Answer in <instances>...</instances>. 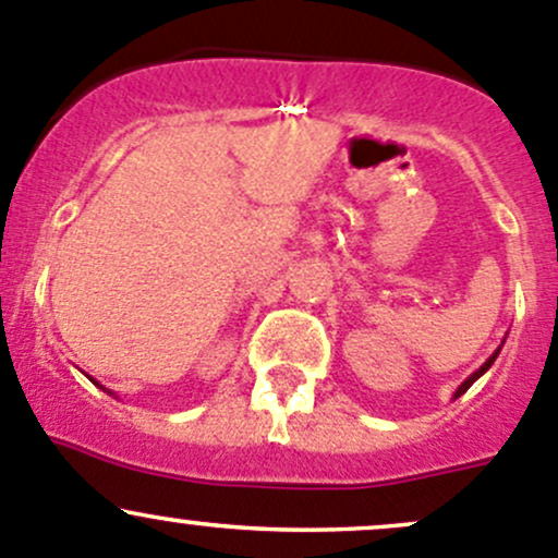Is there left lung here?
<instances>
[{
  "label": "left lung",
  "instance_id": "1",
  "mask_svg": "<svg viewBox=\"0 0 558 558\" xmlns=\"http://www.w3.org/2000/svg\"><path fill=\"white\" fill-rule=\"evenodd\" d=\"M497 356H499V348H497V351H494V353H492V356H488V362H486V364H483V367H481V369H477V373H472V375H470V378H466V380H464V384H461L459 388H456L453 399H456V397H461V393H464V391H466V388H470L472 384H475V380H477V378H481V375H483V373H486V369H488V367H492V364H494V359H497Z\"/></svg>",
  "mask_w": 558,
  "mask_h": 558
}]
</instances>
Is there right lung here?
<instances>
[{
    "label": "right lung",
    "instance_id": "right-lung-1",
    "mask_svg": "<svg viewBox=\"0 0 558 558\" xmlns=\"http://www.w3.org/2000/svg\"><path fill=\"white\" fill-rule=\"evenodd\" d=\"M99 386V384H97ZM105 391H107V388H105ZM107 393H112V391H107Z\"/></svg>",
    "mask_w": 558,
    "mask_h": 558
}]
</instances>
